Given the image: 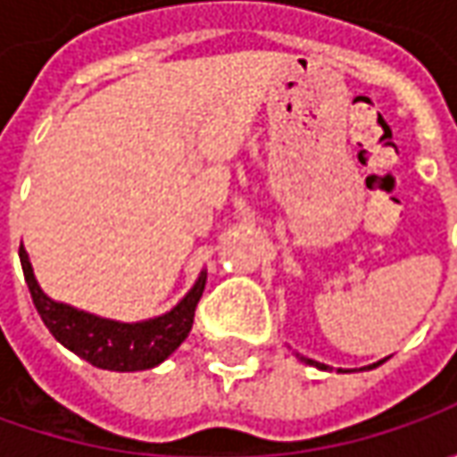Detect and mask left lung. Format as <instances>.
<instances>
[{
	"label": "left lung",
	"mask_w": 457,
	"mask_h": 457,
	"mask_svg": "<svg viewBox=\"0 0 457 457\" xmlns=\"http://www.w3.org/2000/svg\"><path fill=\"white\" fill-rule=\"evenodd\" d=\"M295 356H297V359L303 361V363H307V366H315V369H320V371H330V369H328L325 363H320V361L305 359V356H300V353H295ZM381 363H384V359L377 361V363H371V366H363V369H377V366H381ZM338 371H341V369H338ZM343 374H345V371H343Z\"/></svg>",
	"instance_id": "8db88e82"
}]
</instances>
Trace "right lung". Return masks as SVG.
Listing matches in <instances>:
<instances>
[{
  "instance_id": "obj_1",
  "label": "right lung",
  "mask_w": 457,
  "mask_h": 457,
  "mask_svg": "<svg viewBox=\"0 0 457 457\" xmlns=\"http://www.w3.org/2000/svg\"><path fill=\"white\" fill-rule=\"evenodd\" d=\"M20 262L32 303L37 307L45 328L68 351L106 371H147L160 366L170 353H175L193 328L195 307L208 277L203 270L195 285L185 292L183 300L162 315L137 323H121L47 297L35 279L25 246H20Z\"/></svg>"
}]
</instances>
